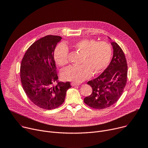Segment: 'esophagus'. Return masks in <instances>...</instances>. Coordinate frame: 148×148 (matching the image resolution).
Here are the masks:
<instances>
[{"instance_id": "1", "label": "esophagus", "mask_w": 148, "mask_h": 148, "mask_svg": "<svg viewBox=\"0 0 148 148\" xmlns=\"http://www.w3.org/2000/svg\"><path fill=\"white\" fill-rule=\"evenodd\" d=\"M71 86H73V87L75 86H79V83L74 82H71Z\"/></svg>"}]
</instances>
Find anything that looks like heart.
Instances as JSON below:
<instances>
[{
	"label": "heart",
	"mask_w": 148,
	"mask_h": 148,
	"mask_svg": "<svg viewBox=\"0 0 148 148\" xmlns=\"http://www.w3.org/2000/svg\"><path fill=\"white\" fill-rule=\"evenodd\" d=\"M74 48L83 54L79 66H70L63 69L61 76L67 81L81 82L94 74L102 72L107 68L111 61L112 49L107 42H97L94 39H82L73 44ZM69 48L64 43L60 44L55 49L54 58L60 66L66 65L68 62Z\"/></svg>",
	"instance_id": "1"
}]
</instances>
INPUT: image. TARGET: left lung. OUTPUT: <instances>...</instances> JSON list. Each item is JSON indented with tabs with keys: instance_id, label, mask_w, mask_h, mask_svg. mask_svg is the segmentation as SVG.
<instances>
[{
	"instance_id": "left-lung-1",
	"label": "left lung",
	"mask_w": 148,
	"mask_h": 148,
	"mask_svg": "<svg viewBox=\"0 0 148 148\" xmlns=\"http://www.w3.org/2000/svg\"><path fill=\"white\" fill-rule=\"evenodd\" d=\"M111 44L113 57L109 66L100 75L87 82L92 92L84 98V102L94 109H104L114 104L121 97L127 81L128 66L125 54L116 43Z\"/></svg>"
}]
</instances>
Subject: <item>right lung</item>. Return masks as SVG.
<instances>
[{
    "label": "right lung",
    "mask_w": 148,
    "mask_h": 148,
    "mask_svg": "<svg viewBox=\"0 0 148 148\" xmlns=\"http://www.w3.org/2000/svg\"><path fill=\"white\" fill-rule=\"evenodd\" d=\"M61 39L53 35L40 38L27 49L21 62L23 88L30 100L40 108L50 110L60 106L71 87L70 82L57 80L54 52Z\"/></svg>",
    "instance_id": "add662e5"
}]
</instances>
